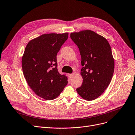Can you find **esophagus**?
Returning <instances> with one entry per match:
<instances>
[{
	"instance_id": "esophagus-1",
	"label": "esophagus",
	"mask_w": 135,
	"mask_h": 135,
	"mask_svg": "<svg viewBox=\"0 0 135 135\" xmlns=\"http://www.w3.org/2000/svg\"><path fill=\"white\" fill-rule=\"evenodd\" d=\"M74 76V74H68V78L69 79L73 78Z\"/></svg>"
}]
</instances>
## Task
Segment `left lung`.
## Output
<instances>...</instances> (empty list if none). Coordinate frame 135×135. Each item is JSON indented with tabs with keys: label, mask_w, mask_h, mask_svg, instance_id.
Returning a JSON list of instances; mask_svg holds the SVG:
<instances>
[{
	"label": "left lung",
	"mask_w": 135,
	"mask_h": 135,
	"mask_svg": "<svg viewBox=\"0 0 135 135\" xmlns=\"http://www.w3.org/2000/svg\"><path fill=\"white\" fill-rule=\"evenodd\" d=\"M81 56V86L76 89L82 99L92 101L101 96L111 82L114 71L112 49L103 36L91 30L70 33Z\"/></svg>",
	"instance_id": "8db88e82"
}]
</instances>
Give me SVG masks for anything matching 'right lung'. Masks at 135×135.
Returning a JSON list of instances; mask_svg holds the SVG:
<instances>
[{
	"instance_id": "right-lung-1",
	"label": "right lung",
	"mask_w": 135,
	"mask_h": 135,
	"mask_svg": "<svg viewBox=\"0 0 135 135\" xmlns=\"http://www.w3.org/2000/svg\"><path fill=\"white\" fill-rule=\"evenodd\" d=\"M68 33L44 34L27 44L22 57V68L30 87L46 100L56 98L68 83L57 70L56 55L68 39Z\"/></svg>"
}]
</instances>
